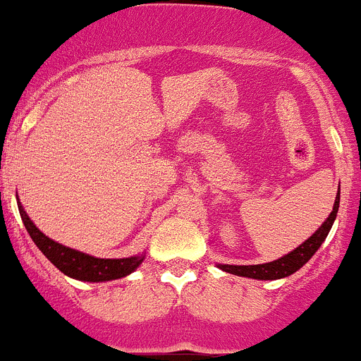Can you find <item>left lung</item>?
<instances>
[{"mask_svg":"<svg viewBox=\"0 0 361 361\" xmlns=\"http://www.w3.org/2000/svg\"><path fill=\"white\" fill-rule=\"evenodd\" d=\"M338 205H341V188H338V193L335 197V204H333V211L329 212L328 218L324 219L321 226L315 230L314 234L307 239L305 243H301L298 248H294L293 252L287 253V255L280 257V259L273 260V262L266 264H253V266H232V264H218L219 269H223L225 273L238 274V276L245 278H253V280H280V278H287L293 273H296L298 269L305 266L308 260L314 257V253L321 248V245L324 243V239L328 238L329 230H331L333 221L337 218Z\"/></svg>","mask_w":361,"mask_h":361,"instance_id":"1","label":"left lung"}]
</instances>
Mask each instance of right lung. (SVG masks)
Wrapping results in <instances>:
<instances>
[{
  "mask_svg": "<svg viewBox=\"0 0 361 361\" xmlns=\"http://www.w3.org/2000/svg\"><path fill=\"white\" fill-rule=\"evenodd\" d=\"M17 207H19L20 218H23L24 226L28 230L30 238L37 245V248L51 260V264L58 267L63 274L80 281H90V283H99V281H111L118 278L131 274L133 271L138 269L140 264L145 260V252L138 255L126 257V259H99V257L88 255V253L78 252L68 246L60 245L47 238L44 232L37 228L35 223L32 221L23 204L17 197Z\"/></svg>",
  "mask_w": 361,
  "mask_h": 361,
  "instance_id": "right-lung-1",
  "label": "right lung"
}]
</instances>
